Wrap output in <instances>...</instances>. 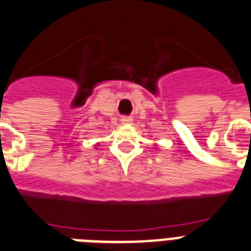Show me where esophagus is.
I'll return each instance as SVG.
<instances>
[{
    "mask_svg": "<svg viewBox=\"0 0 251 251\" xmlns=\"http://www.w3.org/2000/svg\"><path fill=\"white\" fill-rule=\"evenodd\" d=\"M121 122L122 124H125V125H129V124H131V122H133V118L130 117V116H122Z\"/></svg>",
    "mask_w": 251,
    "mask_h": 251,
    "instance_id": "1",
    "label": "esophagus"
}]
</instances>
